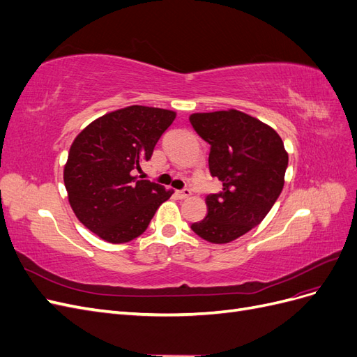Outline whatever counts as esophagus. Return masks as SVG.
Instances as JSON below:
<instances>
[{
    "label": "esophagus",
    "instance_id": "obj_1",
    "mask_svg": "<svg viewBox=\"0 0 357 357\" xmlns=\"http://www.w3.org/2000/svg\"><path fill=\"white\" fill-rule=\"evenodd\" d=\"M192 195V190L190 189H181V190H177V197L180 199H185V198H189Z\"/></svg>",
    "mask_w": 357,
    "mask_h": 357
}]
</instances>
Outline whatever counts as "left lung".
I'll return each mask as SVG.
<instances>
[{
	"label": "left lung",
	"mask_w": 357,
	"mask_h": 357,
	"mask_svg": "<svg viewBox=\"0 0 357 357\" xmlns=\"http://www.w3.org/2000/svg\"><path fill=\"white\" fill-rule=\"evenodd\" d=\"M189 121L210 144V172L223 185L205 199V219L190 228L208 243H231L273 208L284 186L289 155L271 126L243 112L195 113Z\"/></svg>",
	"instance_id": "obj_1"
}]
</instances>
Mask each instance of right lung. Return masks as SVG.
<instances>
[{
  "instance_id": "1",
  "label": "right lung",
  "mask_w": 357,
  "mask_h": 357,
  "mask_svg": "<svg viewBox=\"0 0 357 357\" xmlns=\"http://www.w3.org/2000/svg\"><path fill=\"white\" fill-rule=\"evenodd\" d=\"M174 119L171 110L131 105L101 116L75 137L63 183L74 214L100 238L113 244L137 238L172 195L134 174Z\"/></svg>"
}]
</instances>
